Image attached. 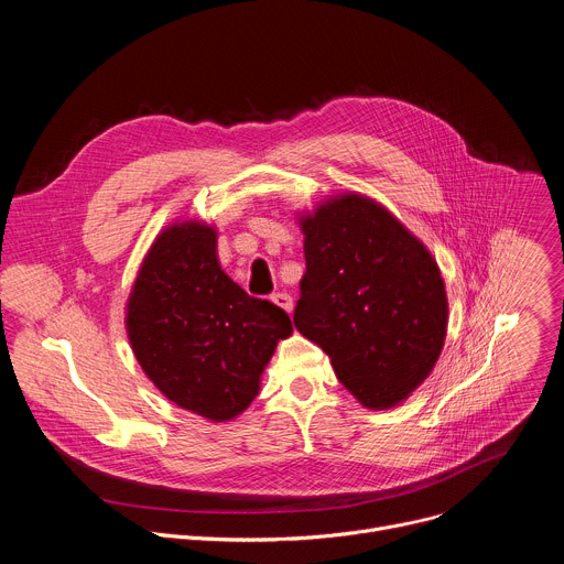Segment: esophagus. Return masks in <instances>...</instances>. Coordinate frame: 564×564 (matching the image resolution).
Segmentation results:
<instances>
[{"label":"esophagus","mask_w":564,"mask_h":564,"mask_svg":"<svg viewBox=\"0 0 564 564\" xmlns=\"http://www.w3.org/2000/svg\"><path fill=\"white\" fill-rule=\"evenodd\" d=\"M270 299H272V303H274V305H279V307H281V310H285L288 314L292 312V296H290L288 292H274Z\"/></svg>","instance_id":"esophagus-1"}]
</instances>
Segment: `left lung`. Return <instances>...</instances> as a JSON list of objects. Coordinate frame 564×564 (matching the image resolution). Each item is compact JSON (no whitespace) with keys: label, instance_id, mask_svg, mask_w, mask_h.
I'll list each match as a JSON object with an SVG mask.
<instances>
[{"label":"left lung","instance_id":"8db88e82","mask_svg":"<svg viewBox=\"0 0 564 564\" xmlns=\"http://www.w3.org/2000/svg\"><path fill=\"white\" fill-rule=\"evenodd\" d=\"M305 274L296 330L370 411L406 401L435 368L448 326L437 261L383 205L339 194L299 216Z\"/></svg>","mask_w":564,"mask_h":564}]
</instances>
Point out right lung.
<instances>
[{"instance_id":"right-lung-1","label":"right lung","mask_w":564,"mask_h":564,"mask_svg":"<svg viewBox=\"0 0 564 564\" xmlns=\"http://www.w3.org/2000/svg\"><path fill=\"white\" fill-rule=\"evenodd\" d=\"M216 240V227L194 218L160 231L133 281L124 326L160 392L194 415L229 422L259 394L292 321L220 270Z\"/></svg>"}]
</instances>
